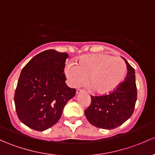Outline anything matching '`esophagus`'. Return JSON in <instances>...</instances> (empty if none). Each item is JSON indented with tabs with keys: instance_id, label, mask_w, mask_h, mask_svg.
<instances>
[{
	"instance_id": "obj_1",
	"label": "esophagus",
	"mask_w": 155,
	"mask_h": 155,
	"mask_svg": "<svg viewBox=\"0 0 155 155\" xmlns=\"http://www.w3.org/2000/svg\"><path fill=\"white\" fill-rule=\"evenodd\" d=\"M82 92H84V91H83L82 90H81V89H77V90H76V94H79Z\"/></svg>"
}]
</instances>
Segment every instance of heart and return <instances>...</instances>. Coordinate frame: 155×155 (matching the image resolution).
<instances>
[{
	"label": "heart",
	"mask_w": 155,
	"mask_h": 155,
	"mask_svg": "<svg viewBox=\"0 0 155 155\" xmlns=\"http://www.w3.org/2000/svg\"><path fill=\"white\" fill-rule=\"evenodd\" d=\"M127 73L126 64L122 58L105 53L87 54L80 56L76 65L68 63L64 74L72 87L88 83L99 95L114 92L124 81Z\"/></svg>",
	"instance_id": "b5f03b06"
}]
</instances>
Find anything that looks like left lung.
<instances>
[{
	"mask_svg": "<svg viewBox=\"0 0 155 155\" xmlns=\"http://www.w3.org/2000/svg\"><path fill=\"white\" fill-rule=\"evenodd\" d=\"M123 58L128 70L125 82L108 95L91 96L90 106L84 110L89 123L97 128L114 129L128 120L134 112L137 96L135 71Z\"/></svg>",
	"mask_w": 155,
	"mask_h": 155,
	"instance_id": "left-lung-1",
	"label": "left lung"
}]
</instances>
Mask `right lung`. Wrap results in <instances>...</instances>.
Returning a JSON list of instances; mask_svg holds the SVG:
<instances>
[{"instance_id": "add662e5", "label": "right lung", "mask_w": 155, "mask_h": 155, "mask_svg": "<svg viewBox=\"0 0 155 155\" xmlns=\"http://www.w3.org/2000/svg\"><path fill=\"white\" fill-rule=\"evenodd\" d=\"M68 54L48 50L34 56L21 72L15 94L19 120L29 128L43 131L61 118L76 89L65 83L64 63Z\"/></svg>"}]
</instances>
